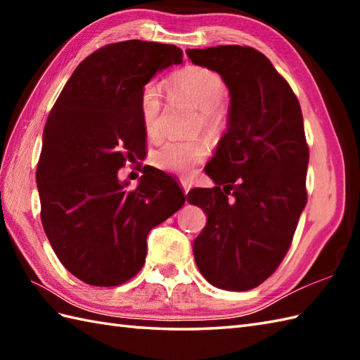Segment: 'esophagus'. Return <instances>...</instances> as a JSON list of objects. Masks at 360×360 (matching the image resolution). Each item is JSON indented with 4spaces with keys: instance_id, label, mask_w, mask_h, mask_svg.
I'll return each mask as SVG.
<instances>
[{
    "instance_id": "esophagus-1",
    "label": "esophagus",
    "mask_w": 360,
    "mask_h": 360,
    "mask_svg": "<svg viewBox=\"0 0 360 360\" xmlns=\"http://www.w3.org/2000/svg\"><path fill=\"white\" fill-rule=\"evenodd\" d=\"M181 187H182V192H184V193L187 195L188 190L192 188V184H190V182L186 181V179H181Z\"/></svg>"
}]
</instances>
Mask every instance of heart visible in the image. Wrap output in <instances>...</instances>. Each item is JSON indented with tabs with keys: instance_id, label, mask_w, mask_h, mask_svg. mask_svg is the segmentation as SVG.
<instances>
[{
	"instance_id": "1",
	"label": "heart",
	"mask_w": 360,
	"mask_h": 360,
	"mask_svg": "<svg viewBox=\"0 0 360 360\" xmlns=\"http://www.w3.org/2000/svg\"><path fill=\"white\" fill-rule=\"evenodd\" d=\"M168 86L174 94L188 98L200 108L198 125L217 133L226 127L227 106L223 97L227 93L224 79L215 71L202 66H186L176 71ZM160 110H162V89L155 82L145 83L139 94V114L145 133L150 137L160 134ZM209 155V142L202 137L196 139H173L164 142L153 153V164L174 174H187L201 164Z\"/></svg>"
}]
</instances>
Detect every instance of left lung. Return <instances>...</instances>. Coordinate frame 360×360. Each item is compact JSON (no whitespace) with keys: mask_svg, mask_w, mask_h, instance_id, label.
Segmentation results:
<instances>
[{"mask_svg":"<svg viewBox=\"0 0 360 360\" xmlns=\"http://www.w3.org/2000/svg\"><path fill=\"white\" fill-rule=\"evenodd\" d=\"M187 56L218 72L231 94L227 131L205 165L215 187L190 192V202L207 215L193 243L195 262L213 286L249 290L280 266L307 205L309 150L300 103L269 58L249 46L187 49Z\"/></svg>","mask_w":360,"mask_h":360,"instance_id":"left-lung-1","label":"left lung"}]
</instances>
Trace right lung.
Returning <instances> with one entry per match:
<instances>
[{
    "label": "right lung",
    "mask_w": 360,
    "mask_h": 360,
    "mask_svg": "<svg viewBox=\"0 0 360 360\" xmlns=\"http://www.w3.org/2000/svg\"><path fill=\"white\" fill-rule=\"evenodd\" d=\"M182 63L174 44H106L75 68L43 131L37 167L46 236L68 271L117 286L142 269L147 236L186 202L167 173L143 167L128 188L117 172L145 155L139 94L156 72Z\"/></svg>",
    "instance_id": "obj_1"
}]
</instances>
